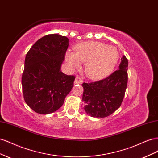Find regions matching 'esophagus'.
I'll list each match as a JSON object with an SVG mask.
<instances>
[{
  "instance_id": "obj_1",
  "label": "esophagus",
  "mask_w": 158,
  "mask_h": 158,
  "mask_svg": "<svg viewBox=\"0 0 158 158\" xmlns=\"http://www.w3.org/2000/svg\"><path fill=\"white\" fill-rule=\"evenodd\" d=\"M82 83V78H80L79 76H77V77H76V79H75V81H74V84H81Z\"/></svg>"
}]
</instances>
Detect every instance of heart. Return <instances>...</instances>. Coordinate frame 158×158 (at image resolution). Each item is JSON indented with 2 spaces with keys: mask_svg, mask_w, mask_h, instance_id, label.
<instances>
[{
  "mask_svg": "<svg viewBox=\"0 0 158 158\" xmlns=\"http://www.w3.org/2000/svg\"><path fill=\"white\" fill-rule=\"evenodd\" d=\"M118 52L115 47L98 41L83 42L75 47L74 52H68L66 60L75 69L85 64V73L92 79L109 74L115 66Z\"/></svg>",
  "mask_w": 158,
  "mask_h": 158,
  "instance_id": "1",
  "label": "heart"
}]
</instances>
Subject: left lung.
<instances>
[{
	"instance_id": "8db88e82",
	"label": "left lung",
	"mask_w": 158,
	"mask_h": 158,
	"mask_svg": "<svg viewBox=\"0 0 158 158\" xmlns=\"http://www.w3.org/2000/svg\"><path fill=\"white\" fill-rule=\"evenodd\" d=\"M128 66L127 59L123 56L118 69L111 75L96 82L82 84L84 109L89 116L104 118L120 107L127 87Z\"/></svg>"
}]
</instances>
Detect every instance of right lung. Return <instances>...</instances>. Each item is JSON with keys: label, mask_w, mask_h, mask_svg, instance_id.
I'll return each instance as SVG.
<instances>
[{"label": "right lung", "mask_w": 158, "mask_h": 158, "mask_svg": "<svg viewBox=\"0 0 158 158\" xmlns=\"http://www.w3.org/2000/svg\"><path fill=\"white\" fill-rule=\"evenodd\" d=\"M69 42L65 36L47 35L27 52L22 77L23 95L37 113L49 114L59 109L73 87L75 76L60 70Z\"/></svg>", "instance_id": "obj_1"}]
</instances>
